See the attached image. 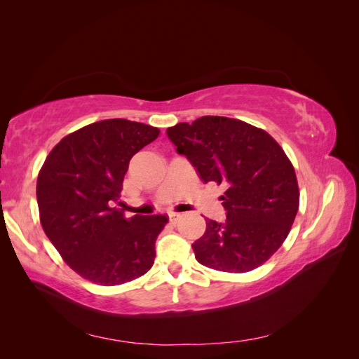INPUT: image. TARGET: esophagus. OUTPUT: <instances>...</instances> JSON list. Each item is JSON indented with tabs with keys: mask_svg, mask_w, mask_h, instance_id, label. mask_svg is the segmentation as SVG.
<instances>
[{
	"mask_svg": "<svg viewBox=\"0 0 359 359\" xmlns=\"http://www.w3.org/2000/svg\"><path fill=\"white\" fill-rule=\"evenodd\" d=\"M180 219H181V214H177V212L169 214V220H170L172 223H177Z\"/></svg>",
	"mask_w": 359,
	"mask_h": 359,
	"instance_id": "obj_1",
	"label": "esophagus"
}]
</instances>
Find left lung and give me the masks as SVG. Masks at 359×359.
Returning a JSON list of instances; mask_svg holds the SVG:
<instances>
[{
	"label": "left lung",
	"mask_w": 359,
	"mask_h": 359,
	"mask_svg": "<svg viewBox=\"0 0 359 359\" xmlns=\"http://www.w3.org/2000/svg\"><path fill=\"white\" fill-rule=\"evenodd\" d=\"M206 184H224L223 223L206 220L194 243L198 262L247 273L273 256L290 232L299 206L295 169L265 130L240 119L202 116L166 130Z\"/></svg>",
	"instance_id": "1"
}]
</instances>
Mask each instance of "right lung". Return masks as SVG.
Returning <instances> with one entry per match:
<instances>
[{"instance_id":"right-lung-1","label":"right lung","mask_w":359,"mask_h":359,"mask_svg":"<svg viewBox=\"0 0 359 359\" xmlns=\"http://www.w3.org/2000/svg\"><path fill=\"white\" fill-rule=\"evenodd\" d=\"M160 130L128 119H104L60 140L37 178L40 223L61 257L81 277L116 286L144 276L168 217L115 208L130 158Z\"/></svg>"}]
</instances>
